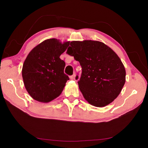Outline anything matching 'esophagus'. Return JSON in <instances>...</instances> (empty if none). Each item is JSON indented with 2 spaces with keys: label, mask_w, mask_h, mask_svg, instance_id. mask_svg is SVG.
I'll use <instances>...</instances> for the list:
<instances>
[{
  "label": "esophagus",
  "mask_w": 148,
  "mask_h": 148,
  "mask_svg": "<svg viewBox=\"0 0 148 148\" xmlns=\"http://www.w3.org/2000/svg\"><path fill=\"white\" fill-rule=\"evenodd\" d=\"M75 77H76V74H74L72 76H70V78H71V79H75Z\"/></svg>",
  "instance_id": "esophagus-1"
}]
</instances>
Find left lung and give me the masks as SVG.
Here are the masks:
<instances>
[{"label": "left lung", "mask_w": 148, "mask_h": 148, "mask_svg": "<svg viewBox=\"0 0 148 148\" xmlns=\"http://www.w3.org/2000/svg\"><path fill=\"white\" fill-rule=\"evenodd\" d=\"M67 53L81 65L77 84L90 104L104 107L118 97L125 83L126 72L121 59L110 47L91 40L72 41Z\"/></svg>", "instance_id": "obj_1"}]
</instances>
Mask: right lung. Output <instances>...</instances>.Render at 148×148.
Wrapping results in <instances>:
<instances>
[{
    "instance_id": "right-lung-1",
    "label": "right lung",
    "mask_w": 148,
    "mask_h": 148,
    "mask_svg": "<svg viewBox=\"0 0 148 148\" xmlns=\"http://www.w3.org/2000/svg\"><path fill=\"white\" fill-rule=\"evenodd\" d=\"M69 44V41L62 43L56 38L47 39L29 52L23 65L22 77L33 99L47 103L61 94L69 77L64 73L65 62L60 56Z\"/></svg>"
}]
</instances>
